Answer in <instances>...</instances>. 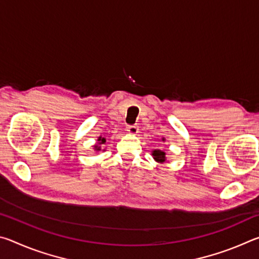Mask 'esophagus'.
<instances>
[{
  "instance_id": "esophagus-1",
  "label": "esophagus",
  "mask_w": 259,
  "mask_h": 259,
  "mask_svg": "<svg viewBox=\"0 0 259 259\" xmlns=\"http://www.w3.org/2000/svg\"><path fill=\"white\" fill-rule=\"evenodd\" d=\"M125 130L128 131V134H130V135H136L138 133V126L137 125H128L125 128Z\"/></svg>"
}]
</instances>
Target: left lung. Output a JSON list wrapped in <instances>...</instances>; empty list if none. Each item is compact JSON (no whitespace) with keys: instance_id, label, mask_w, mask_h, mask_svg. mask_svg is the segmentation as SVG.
I'll list each match as a JSON object with an SVG mask.
<instances>
[{"instance_id":"left-lung-1","label":"left lung","mask_w":259,"mask_h":259,"mask_svg":"<svg viewBox=\"0 0 259 259\" xmlns=\"http://www.w3.org/2000/svg\"><path fill=\"white\" fill-rule=\"evenodd\" d=\"M162 142H165V139L162 138ZM152 156H153V159H154L156 162H159V163H163V162L166 160L165 152L161 151V150H153Z\"/></svg>"}]
</instances>
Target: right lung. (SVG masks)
<instances>
[{"mask_svg": "<svg viewBox=\"0 0 259 259\" xmlns=\"http://www.w3.org/2000/svg\"><path fill=\"white\" fill-rule=\"evenodd\" d=\"M105 143H106V138H104V137H102V136H99L98 139H97V144H96V145H94L95 152L102 151V145H104ZM103 151H105V150H103Z\"/></svg>", "mask_w": 259, "mask_h": 259, "instance_id": "right-lung-1", "label": "right lung"}]
</instances>
